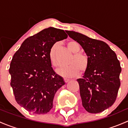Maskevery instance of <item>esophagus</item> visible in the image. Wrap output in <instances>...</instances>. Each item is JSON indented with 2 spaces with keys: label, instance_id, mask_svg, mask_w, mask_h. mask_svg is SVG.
I'll list each match as a JSON object with an SVG mask.
<instances>
[{
  "label": "esophagus",
  "instance_id": "esophagus-1",
  "mask_svg": "<svg viewBox=\"0 0 128 128\" xmlns=\"http://www.w3.org/2000/svg\"><path fill=\"white\" fill-rule=\"evenodd\" d=\"M64 82H66V83H67V82H69V78H64Z\"/></svg>",
  "mask_w": 128,
  "mask_h": 128
}]
</instances>
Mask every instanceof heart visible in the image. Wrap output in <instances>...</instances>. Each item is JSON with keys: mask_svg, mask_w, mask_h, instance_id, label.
I'll return each instance as SVG.
<instances>
[{"mask_svg": "<svg viewBox=\"0 0 128 128\" xmlns=\"http://www.w3.org/2000/svg\"><path fill=\"white\" fill-rule=\"evenodd\" d=\"M69 50L73 52L74 55L69 60L68 64H70L66 68H62L58 70L60 76L65 77H71L77 76L80 70L81 73H84L87 70L89 64L88 58L86 54L79 52L80 48L77 42L74 41H69L67 44ZM58 44L52 45L49 52V58L51 64L54 68H58L59 64L56 58V50Z\"/></svg>", "mask_w": 128, "mask_h": 128, "instance_id": "b5f03b06", "label": "heart"}]
</instances>
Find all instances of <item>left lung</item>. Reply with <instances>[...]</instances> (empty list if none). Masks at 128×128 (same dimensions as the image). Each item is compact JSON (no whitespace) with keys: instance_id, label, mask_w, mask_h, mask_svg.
<instances>
[{"instance_id":"left-lung-1","label":"left lung","mask_w":128,"mask_h":128,"mask_svg":"<svg viewBox=\"0 0 128 128\" xmlns=\"http://www.w3.org/2000/svg\"><path fill=\"white\" fill-rule=\"evenodd\" d=\"M80 44L89 64L82 78L77 79L82 106L90 113H98L113 105L120 87L121 72L115 52L106 42L73 31H66Z\"/></svg>"}]
</instances>
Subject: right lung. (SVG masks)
Here are the masks:
<instances>
[{
    "label": "right lung",
    "instance_id": "1",
    "mask_svg": "<svg viewBox=\"0 0 128 128\" xmlns=\"http://www.w3.org/2000/svg\"><path fill=\"white\" fill-rule=\"evenodd\" d=\"M68 36L63 30L50 27L26 38L14 54L10 86L16 102L28 112L45 114L53 106L55 94L65 82L51 67L49 52Z\"/></svg>",
    "mask_w": 128,
    "mask_h": 128
}]
</instances>
